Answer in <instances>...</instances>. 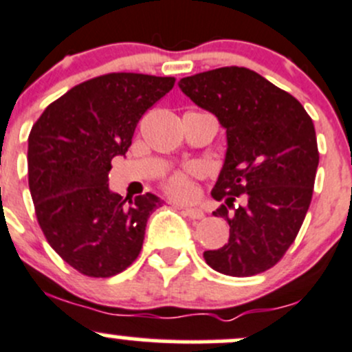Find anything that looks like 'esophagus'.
<instances>
[{"label":"esophagus","instance_id":"obj_1","mask_svg":"<svg viewBox=\"0 0 352 352\" xmlns=\"http://www.w3.org/2000/svg\"><path fill=\"white\" fill-rule=\"evenodd\" d=\"M182 210L190 219H202L204 217V210L199 209V207H182Z\"/></svg>","mask_w":352,"mask_h":352}]
</instances>
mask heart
Returning <instances> with one entry per match:
<instances>
[{"mask_svg":"<svg viewBox=\"0 0 352 352\" xmlns=\"http://www.w3.org/2000/svg\"><path fill=\"white\" fill-rule=\"evenodd\" d=\"M199 175H201L199 168H188L186 172L173 173L172 177L165 180L166 194L175 199H180V201L190 199L195 192L194 179Z\"/></svg>","mask_w":352,"mask_h":352,"instance_id":"1","label":"heart"}]
</instances>
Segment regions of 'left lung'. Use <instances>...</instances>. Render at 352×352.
I'll return each mask as SVG.
<instances>
[{
	"label": "left lung",
	"instance_id": "left-lung-1",
	"mask_svg": "<svg viewBox=\"0 0 352 352\" xmlns=\"http://www.w3.org/2000/svg\"><path fill=\"white\" fill-rule=\"evenodd\" d=\"M179 87L217 118L228 142L210 195L224 202L212 214L228 221L229 241L204 251L206 263L229 276L266 272L295 241L312 201L319 165L312 120L294 96L244 67L184 77Z\"/></svg>",
	"mask_w": 352,
	"mask_h": 352
}]
</instances>
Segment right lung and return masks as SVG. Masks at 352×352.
Returning a JSON list of instances; mask_svg holds the SVG:
<instances>
[{
  "mask_svg": "<svg viewBox=\"0 0 352 352\" xmlns=\"http://www.w3.org/2000/svg\"><path fill=\"white\" fill-rule=\"evenodd\" d=\"M173 77L116 72L94 77L52 102L28 136V186L55 253L82 275L108 278L138 258L155 194L109 190L111 160L124 157L148 108Z\"/></svg>",
  "mask_w": 352,
  "mask_h": 352,
  "instance_id": "right-lung-1",
  "label": "right lung"
}]
</instances>
